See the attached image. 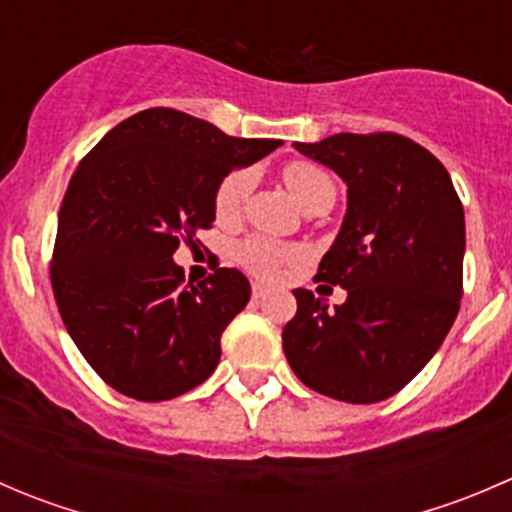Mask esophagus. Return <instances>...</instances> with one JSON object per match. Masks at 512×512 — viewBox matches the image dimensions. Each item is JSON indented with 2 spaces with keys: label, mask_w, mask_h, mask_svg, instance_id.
Wrapping results in <instances>:
<instances>
[{
  "label": "esophagus",
  "mask_w": 512,
  "mask_h": 512,
  "mask_svg": "<svg viewBox=\"0 0 512 512\" xmlns=\"http://www.w3.org/2000/svg\"><path fill=\"white\" fill-rule=\"evenodd\" d=\"M267 294H270V287L262 285V282H252V297L262 299V297H267Z\"/></svg>",
  "instance_id": "34e87169"
}]
</instances>
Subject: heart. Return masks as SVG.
<instances>
[{"instance_id": "obj_1", "label": "heart", "mask_w": 512, "mask_h": 512, "mask_svg": "<svg viewBox=\"0 0 512 512\" xmlns=\"http://www.w3.org/2000/svg\"><path fill=\"white\" fill-rule=\"evenodd\" d=\"M282 180L289 188V193L294 195L299 205L304 210L317 208L324 200H334V180L329 178V173L319 165L307 163V160H294V163L285 165L282 170ZM252 178L247 170H232L227 173L218 185V193H215V215L220 220L235 218L237 213L245 205L247 193H250ZM237 262L242 267L252 272V275L260 277H275L280 272V267L289 265L299 257V250L285 242L265 240V237H250V240L242 242L237 247Z\"/></svg>"}]
</instances>
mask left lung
Masks as SVG:
<instances>
[{"label": "left lung", "mask_w": 512, "mask_h": 512, "mask_svg": "<svg viewBox=\"0 0 512 512\" xmlns=\"http://www.w3.org/2000/svg\"><path fill=\"white\" fill-rule=\"evenodd\" d=\"M294 148L347 183L342 230L314 277L347 289V302L329 312L294 289L282 349L309 389L376 404L431 361L461 307V198L441 160L399 133H337Z\"/></svg>", "instance_id": "obj_1"}]
</instances>
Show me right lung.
Masks as SVG:
<instances>
[{
	"label": "right lung",
	"instance_id": "1",
	"mask_svg": "<svg viewBox=\"0 0 512 512\" xmlns=\"http://www.w3.org/2000/svg\"><path fill=\"white\" fill-rule=\"evenodd\" d=\"M280 146L232 138L175 108H148L111 128L74 170L51 289L66 332L111 389L168 401L213 374L225 327L250 302V282L218 267L185 285L173 252L213 225L215 193L232 168Z\"/></svg>",
	"mask_w": 512,
	"mask_h": 512
}]
</instances>
